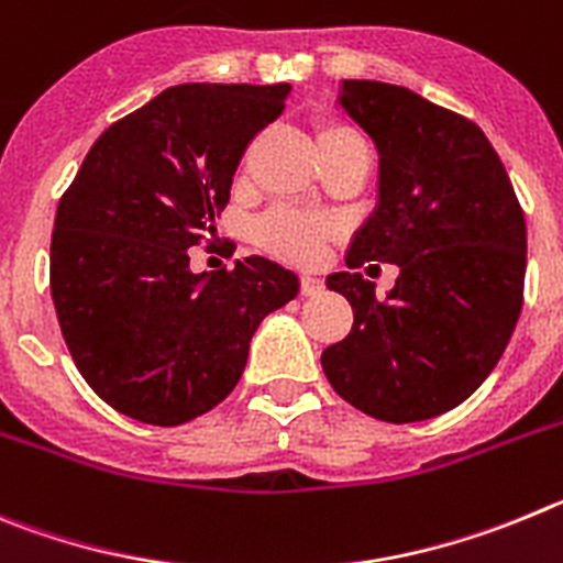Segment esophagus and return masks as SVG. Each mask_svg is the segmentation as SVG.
<instances>
[{"instance_id": "esophagus-1", "label": "esophagus", "mask_w": 563, "mask_h": 563, "mask_svg": "<svg viewBox=\"0 0 563 563\" xmlns=\"http://www.w3.org/2000/svg\"><path fill=\"white\" fill-rule=\"evenodd\" d=\"M322 288H325V283L319 280V277H313V275H302L300 277V294H302V297H313V294H319Z\"/></svg>"}]
</instances>
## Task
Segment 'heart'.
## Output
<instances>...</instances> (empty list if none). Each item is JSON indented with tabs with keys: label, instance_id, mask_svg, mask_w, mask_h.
Wrapping results in <instances>:
<instances>
[{
	"label": "heart",
	"instance_id": "obj_1",
	"mask_svg": "<svg viewBox=\"0 0 563 563\" xmlns=\"http://www.w3.org/2000/svg\"><path fill=\"white\" fill-rule=\"evenodd\" d=\"M313 143H317L319 159L344 154L351 148H362V136L342 120L319 118L313 123ZM339 224L319 212L291 210V207H275L255 224V241L280 261L294 266H311L325 252V246L336 238Z\"/></svg>",
	"mask_w": 563,
	"mask_h": 563
}]
</instances>
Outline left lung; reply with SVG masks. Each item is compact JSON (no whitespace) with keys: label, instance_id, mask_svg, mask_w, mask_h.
I'll return each mask as SVG.
<instances>
[{"label":"left lung","instance_id":"8db88e82","mask_svg":"<svg viewBox=\"0 0 563 563\" xmlns=\"http://www.w3.org/2000/svg\"><path fill=\"white\" fill-rule=\"evenodd\" d=\"M339 103L373 136L382 176L344 257L351 272L328 277L353 328L322 369L369 418L415 423L463 404L508 347L525 300V212L488 136L457 111L378 80H344ZM369 260L402 269L387 298L355 272Z\"/></svg>","mask_w":563,"mask_h":563}]
</instances>
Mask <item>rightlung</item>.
Segmentation results:
<instances>
[{"label":"right lung","instance_id":"right-lung-1","mask_svg":"<svg viewBox=\"0 0 563 563\" xmlns=\"http://www.w3.org/2000/svg\"><path fill=\"white\" fill-rule=\"evenodd\" d=\"M288 84H181L111 123L55 212L49 291L73 362L109 407L179 427L235 389L266 313L297 275L261 255L190 272L246 145Z\"/></svg>","mask_w":563,"mask_h":563}]
</instances>
